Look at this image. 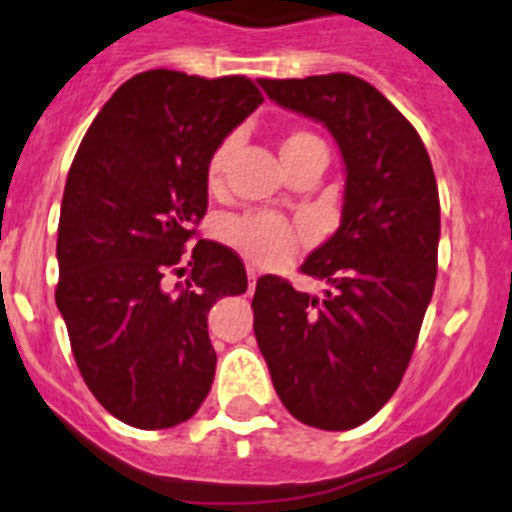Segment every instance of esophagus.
Here are the masks:
<instances>
[{
    "mask_svg": "<svg viewBox=\"0 0 512 512\" xmlns=\"http://www.w3.org/2000/svg\"><path fill=\"white\" fill-rule=\"evenodd\" d=\"M246 276H249V288L256 286V278H258V271L254 266H246Z\"/></svg>",
    "mask_w": 512,
    "mask_h": 512,
    "instance_id": "obj_1",
    "label": "esophagus"
}]
</instances>
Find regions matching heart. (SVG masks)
<instances>
[{"label":"heart","mask_w":512,"mask_h":512,"mask_svg":"<svg viewBox=\"0 0 512 512\" xmlns=\"http://www.w3.org/2000/svg\"><path fill=\"white\" fill-rule=\"evenodd\" d=\"M313 149H323L321 139L313 136L311 131H291V134L283 136L281 146H278V154L281 161L298 159V156L308 154ZM231 141H224L219 149L211 154L209 166H206V179H209L211 189L221 184V174H224L226 159H229ZM224 241H229L239 254H244L249 261L258 263V266H278V263L288 261L301 246V234L298 229H293L286 219L276 214H268V211H258V214H246L236 216V219L224 221V229H221Z\"/></svg>","instance_id":"obj_1"}]
</instances>
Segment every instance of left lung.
<instances>
[{"label": "left lung", "mask_w": 512, "mask_h": 512, "mask_svg": "<svg viewBox=\"0 0 512 512\" xmlns=\"http://www.w3.org/2000/svg\"><path fill=\"white\" fill-rule=\"evenodd\" d=\"M283 109L331 131L346 166L341 226L303 261L321 298L258 278L254 331L273 388L293 418L351 430L401 386L438 271L440 201L411 121L351 74L258 79Z\"/></svg>", "instance_id": "obj_1"}]
</instances>
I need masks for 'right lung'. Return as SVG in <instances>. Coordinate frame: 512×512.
<instances>
[{
	"instance_id": "right-lung-1",
	"label": "right lung",
	"mask_w": 512,
	"mask_h": 512,
	"mask_svg": "<svg viewBox=\"0 0 512 512\" xmlns=\"http://www.w3.org/2000/svg\"><path fill=\"white\" fill-rule=\"evenodd\" d=\"M261 91L246 77L204 79L151 69L101 106L84 134L59 214L57 308L79 373L126 426L189 421L216 371L211 306L244 293L241 258L201 239L209 206L206 166L254 114ZM192 271L165 286L169 272Z\"/></svg>"
}]
</instances>
